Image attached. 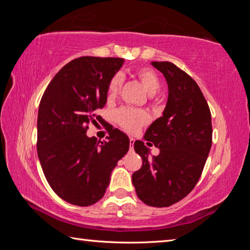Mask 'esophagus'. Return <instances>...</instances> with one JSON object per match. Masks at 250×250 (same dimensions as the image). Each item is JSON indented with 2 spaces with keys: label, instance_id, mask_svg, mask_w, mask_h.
Here are the masks:
<instances>
[{
  "label": "esophagus",
  "instance_id": "esophagus-1",
  "mask_svg": "<svg viewBox=\"0 0 250 250\" xmlns=\"http://www.w3.org/2000/svg\"><path fill=\"white\" fill-rule=\"evenodd\" d=\"M133 145H134V139L130 138V150H133Z\"/></svg>",
  "mask_w": 250,
  "mask_h": 250
}]
</instances>
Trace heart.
Returning a JSON list of instances; mask_svg holds the SVG:
<instances>
[{
  "instance_id": "obj_1",
  "label": "heart",
  "mask_w": 250,
  "mask_h": 250,
  "mask_svg": "<svg viewBox=\"0 0 250 250\" xmlns=\"http://www.w3.org/2000/svg\"><path fill=\"white\" fill-rule=\"evenodd\" d=\"M135 76L142 86L147 91V94L154 95L160 89V79L153 70L146 67H142L135 71ZM122 76L120 74H116L110 79L107 88L108 99H115L119 95L121 86H122ZM115 119L117 124L121 128H124L128 132H135L142 125H146L150 120V117L145 110L133 109V108H122L118 110L115 115Z\"/></svg>"
}]
</instances>
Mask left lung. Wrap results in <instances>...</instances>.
Instances as JSON below:
<instances>
[{
	"label": "left lung",
	"mask_w": 250,
	"mask_h": 250,
	"mask_svg": "<svg viewBox=\"0 0 250 250\" xmlns=\"http://www.w3.org/2000/svg\"><path fill=\"white\" fill-rule=\"evenodd\" d=\"M151 64L163 74L168 87L163 116L145 134L146 144L153 143L160 153L150 159L149 146L134 142L142 167L132 174V183L145 204L167 207L195 188L209 153L213 129L209 107L195 80L170 62Z\"/></svg>",
	"instance_id": "8db88e82"
}]
</instances>
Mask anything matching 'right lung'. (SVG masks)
<instances>
[{
	"mask_svg": "<svg viewBox=\"0 0 250 250\" xmlns=\"http://www.w3.org/2000/svg\"><path fill=\"white\" fill-rule=\"evenodd\" d=\"M124 58L83 56L55 75L41 99L37 153L50 188L78 206L95 204L104 195L118 161L129 150L128 135L109 131L108 141L87 137L88 125L104 124L98 110L107 103L108 83Z\"/></svg>",
	"mask_w": 250,
	"mask_h": 250,
	"instance_id": "obj_1",
	"label": "right lung"
}]
</instances>
